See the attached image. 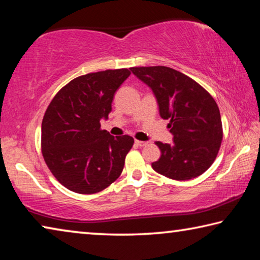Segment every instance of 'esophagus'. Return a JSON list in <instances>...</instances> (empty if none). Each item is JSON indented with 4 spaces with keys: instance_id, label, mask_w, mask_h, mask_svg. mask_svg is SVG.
<instances>
[{
    "instance_id": "1",
    "label": "esophagus",
    "mask_w": 260,
    "mask_h": 260,
    "mask_svg": "<svg viewBox=\"0 0 260 260\" xmlns=\"http://www.w3.org/2000/svg\"><path fill=\"white\" fill-rule=\"evenodd\" d=\"M135 144H136V146H139V147H146V146H148V142H146V141L135 140Z\"/></svg>"
}]
</instances>
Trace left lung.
Returning <instances> with one entry per match:
<instances>
[{
  "instance_id": "obj_1",
  "label": "left lung",
  "mask_w": 260,
  "mask_h": 260,
  "mask_svg": "<svg viewBox=\"0 0 260 260\" xmlns=\"http://www.w3.org/2000/svg\"><path fill=\"white\" fill-rule=\"evenodd\" d=\"M151 88L162 119H170L173 143L155 142L161 156L152 169L166 178L183 181L203 174L219 152L222 124L218 104L199 82L167 67L132 68Z\"/></svg>"
}]
</instances>
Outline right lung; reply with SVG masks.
Segmentation results:
<instances>
[{
	"label": "right lung",
	"mask_w": 260,
	"mask_h": 260,
	"mask_svg": "<svg viewBox=\"0 0 260 260\" xmlns=\"http://www.w3.org/2000/svg\"><path fill=\"white\" fill-rule=\"evenodd\" d=\"M128 69L105 70L74 78L48 105L41 127V151L57 181L78 193L102 191L120 177L134 144L129 135L101 129L114 93Z\"/></svg>",
	"instance_id": "right-lung-1"
}]
</instances>
